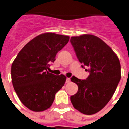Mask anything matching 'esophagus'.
<instances>
[{
    "instance_id": "1",
    "label": "esophagus",
    "mask_w": 129,
    "mask_h": 129,
    "mask_svg": "<svg viewBox=\"0 0 129 129\" xmlns=\"http://www.w3.org/2000/svg\"><path fill=\"white\" fill-rule=\"evenodd\" d=\"M70 81H71V79H70V78H67V79H66V82H67V83H69Z\"/></svg>"
}]
</instances>
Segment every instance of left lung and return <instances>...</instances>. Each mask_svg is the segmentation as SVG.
<instances>
[{
  "instance_id": "obj_1",
  "label": "left lung",
  "mask_w": 129,
  "mask_h": 129,
  "mask_svg": "<svg viewBox=\"0 0 129 129\" xmlns=\"http://www.w3.org/2000/svg\"><path fill=\"white\" fill-rule=\"evenodd\" d=\"M71 43L82 68L90 75L81 80L73 76L71 81L78 91L71 96L73 107L84 115L95 114L105 107L115 93L120 80V64L109 46L91 35L73 37Z\"/></svg>"
}]
</instances>
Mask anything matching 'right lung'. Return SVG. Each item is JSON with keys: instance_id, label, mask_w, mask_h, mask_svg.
Instances as JSON below:
<instances>
[{"instance_id": "right-lung-1", "label": "right lung", "mask_w": 129, "mask_h": 129, "mask_svg": "<svg viewBox=\"0 0 129 129\" xmlns=\"http://www.w3.org/2000/svg\"><path fill=\"white\" fill-rule=\"evenodd\" d=\"M69 41L68 36L52 33L40 35L22 48L12 62V85L20 101L30 110H47L64 86L65 76H56L47 69Z\"/></svg>"}]
</instances>
